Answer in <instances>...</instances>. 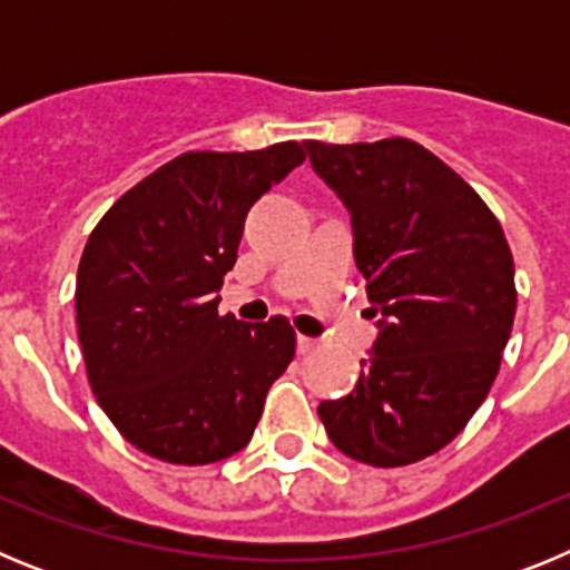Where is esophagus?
<instances>
[{"label": "esophagus", "mask_w": 570, "mask_h": 570, "mask_svg": "<svg viewBox=\"0 0 570 570\" xmlns=\"http://www.w3.org/2000/svg\"><path fill=\"white\" fill-rule=\"evenodd\" d=\"M316 347H320V342L311 340V336H296V351H299V356L314 354Z\"/></svg>", "instance_id": "esophagus-1"}]
</instances>
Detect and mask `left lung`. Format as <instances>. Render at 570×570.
<instances>
[{
  "label": "left lung",
  "instance_id": "1",
  "mask_svg": "<svg viewBox=\"0 0 570 570\" xmlns=\"http://www.w3.org/2000/svg\"><path fill=\"white\" fill-rule=\"evenodd\" d=\"M354 223L374 356L320 420L351 460L400 468L460 434L500 374L517 314L513 256L482 196L414 139L305 142Z\"/></svg>",
  "mask_w": 570,
  "mask_h": 570
}]
</instances>
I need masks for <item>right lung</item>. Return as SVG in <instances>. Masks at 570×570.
<instances>
[{
	"instance_id": "obj_1",
	"label": "right lung",
	"mask_w": 570,
	"mask_h": 570,
	"mask_svg": "<svg viewBox=\"0 0 570 570\" xmlns=\"http://www.w3.org/2000/svg\"><path fill=\"white\" fill-rule=\"evenodd\" d=\"M305 145L188 150L122 194L90 230L77 325L90 391L142 454L208 465L248 445L268 387L296 354L285 316L219 314L250 205Z\"/></svg>"
}]
</instances>
